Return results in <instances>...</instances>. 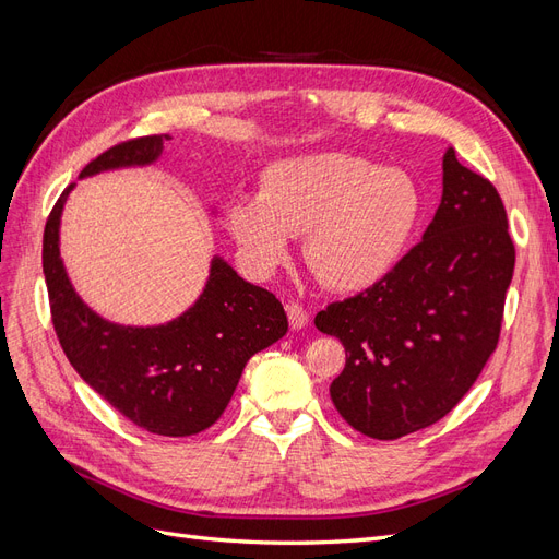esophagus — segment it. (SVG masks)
I'll return each instance as SVG.
<instances>
[{
	"label": "esophagus",
	"mask_w": 559,
	"mask_h": 559,
	"mask_svg": "<svg viewBox=\"0 0 559 559\" xmlns=\"http://www.w3.org/2000/svg\"><path fill=\"white\" fill-rule=\"evenodd\" d=\"M287 320H290V328L293 330H304L306 325H309V313H306L299 304H287Z\"/></svg>",
	"instance_id": "obj_1"
}]
</instances>
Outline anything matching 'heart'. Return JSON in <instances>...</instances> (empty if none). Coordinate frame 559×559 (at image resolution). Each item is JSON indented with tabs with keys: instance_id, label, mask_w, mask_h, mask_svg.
Segmentation results:
<instances>
[{
	"instance_id": "heart-1",
	"label": "heart",
	"mask_w": 559,
	"mask_h": 559,
	"mask_svg": "<svg viewBox=\"0 0 559 559\" xmlns=\"http://www.w3.org/2000/svg\"><path fill=\"white\" fill-rule=\"evenodd\" d=\"M423 192L408 171L350 153L276 159L258 194L227 206V229L258 274H272L304 234V260L336 293H365L404 262L423 221Z\"/></svg>"
}]
</instances>
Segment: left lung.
I'll use <instances>...</instances> for the list:
<instances>
[{
	"label": "left lung",
	"mask_w": 559,
	"mask_h": 559,
	"mask_svg": "<svg viewBox=\"0 0 559 559\" xmlns=\"http://www.w3.org/2000/svg\"><path fill=\"white\" fill-rule=\"evenodd\" d=\"M515 248L488 178L443 155L435 221L390 278L316 316L346 348L330 397L353 429L392 441L435 425L497 348Z\"/></svg>",
	"instance_id": "1"
}]
</instances>
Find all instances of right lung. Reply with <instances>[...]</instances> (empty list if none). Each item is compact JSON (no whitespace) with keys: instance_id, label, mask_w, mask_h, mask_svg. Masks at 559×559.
I'll use <instances>...</instances> for the list:
<instances>
[{"instance_id":"1","label":"right lung","mask_w":559,"mask_h":559,"mask_svg":"<svg viewBox=\"0 0 559 559\" xmlns=\"http://www.w3.org/2000/svg\"><path fill=\"white\" fill-rule=\"evenodd\" d=\"M167 139L118 143L90 162L79 178L151 167ZM74 186L60 194L44 229V276L67 359L136 427L162 437L200 435L223 416L248 359L285 336L283 304L213 255L200 297L174 320L136 328L102 318L71 285L60 255L62 211Z\"/></svg>"}]
</instances>
